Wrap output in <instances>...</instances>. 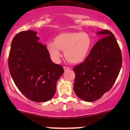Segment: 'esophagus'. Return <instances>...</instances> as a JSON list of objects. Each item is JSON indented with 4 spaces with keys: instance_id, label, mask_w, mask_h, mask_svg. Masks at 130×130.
Wrapping results in <instances>:
<instances>
[{
    "instance_id": "esophagus-1",
    "label": "esophagus",
    "mask_w": 130,
    "mask_h": 130,
    "mask_svg": "<svg viewBox=\"0 0 130 130\" xmlns=\"http://www.w3.org/2000/svg\"><path fill=\"white\" fill-rule=\"evenodd\" d=\"M63 69L65 71H67V70H68L69 69H70V68L68 67H63Z\"/></svg>"
}]
</instances>
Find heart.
<instances>
[{
    "instance_id": "1",
    "label": "heart",
    "mask_w": 130,
    "mask_h": 130,
    "mask_svg": "<svg viewBox=\"0 0 130 130\" xmlns=\"http://www.w3.org/2000/svg\"><path fill=\"white\" fill-rule=\"evenodd\" d=\"M92 41L86 32H61L55 38V41L47 43L48 53L53 61L58 62L62 56L61 50L65 51L66 58L70 62H82L88 55Z\"/></svg>"
}]
</instances>
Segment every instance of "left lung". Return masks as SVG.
I'll use <instances>...</instances> for the list:
<instances>
[{
	"label": "left lung",
	"mask_w": 130,
	"mask_h": 130,
	"mask_svg": "<svg viewBox=\"0 0 130 130\" xmlns=\"http://www.w3.org/2000/svg\"><path fill=\"white\" fill-rule=\"evenodd\" d=\"M97 33L103 38L94 44L85 61L73 67V90L87 102L100 99L111 89L122 65L121 50L113 34L109 30Z\"/></svg>",
	"instance_id": "8db88e82"
}]
</instances>
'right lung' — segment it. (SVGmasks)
<instances>
[{
	"label": "right lung",
	"mask_w": 130,
	"mask_h": 130,
	"mask_svg": "<svg viewBox=\"0 0 130 130\" xmlns=\"http://www.w3.org/2000/svg\"><path fill=\"white\" fill-rule=\"evenodd\" d=\"M36 35V31L27 30L14 36L8 65L18 89L29 100L40 103L54 96L57 82L64 70L52 62L46 46L38 41Z\"/></svg>",
	"instance_id": "obj_1"
}]
</instances>
